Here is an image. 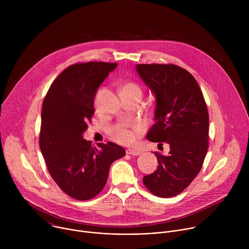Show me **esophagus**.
<instances>
[{
    "mask_svg": "<svg viewBox=\"0 0 249 249\" xmlns=\"http://www.w3.org/2000/svg\"><path fill=\"white\" fill-rule=\"evenodd\" d=\"M126 154L127 155H131V156H139L141 153L139 151H136V150L128 149V150H126Z\"/></svg>",
    "mask_w": 249,
    "mask_h": 249,
    "instance_id": "obj_1",
    "label": "esophagus"
}]
</instances>
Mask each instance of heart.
I'll list each match as a JSON object with an SVG mask.
<instances>
[{
    "instance_id": "heart-1",
    "label": "heart",
    "mask_w": 249,
    "mask_h": 249,
    "mask_svg": "<svg viewBox=\"0 0 249 249\" xmlns=\"http://www.w3.org/2000/svg\"><path fill=\"white\" fill-rule=\"evenodd\" d=\"M121 95L141 99L142 95H143V90H142L141 87L137 83L127 82L121 89ZM113 137L119 143L124 145H130L135 141L136 134L133 130L125 126H118L113 132Z\"/></svg>"
}]
</instances>
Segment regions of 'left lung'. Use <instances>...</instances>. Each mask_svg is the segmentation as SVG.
I'll list each match as a JSON object with an SVG mask.
<instances>
[{"label": "left lung", "mask_w": 249, "mask_h": 249, "mask_svg": "<svg viewBox=\"0 0 249 249\" xmlns=\"http://www.w3.org/2000/svg\"><path fill=\"white\" fill-rule=\"evenodd\" d=\"M137 72L155 93L156 123L147 139L169 145L164 156L156 152L159 165L143 177L158 197L178 195L200 172L209 146V112L202 90L187 70L173 64H139Z\"/></svg>", "instance_id": "1"}]
</instances>
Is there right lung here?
<instances>
[{
    "mask_svg": "<svg viewBox=\"0 0 249 249\" xmlns=\"http://www.w3.org/2000/svg\"><path fill=\"white\" fill-rule=\"evenodd\" d=\"M116 67V63L93 61L71 65L43 100L40 150L54 181L76 200L95 197L107 181L111 163L125 156V150L112 142L98 143L96 148L83 139L94 113L97 89Z\"/></svg>",
    "mask_w": 249,
    "mask_h": 249,
    "instance_id": "right-lung-1",
    "label": "right lung"
}]
</instances>
